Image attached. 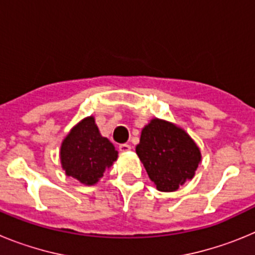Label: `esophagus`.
Returning a JSON list of instances; mask_svg holds the SVG:
<instances>
[{
	"label": "esophagus",
	"mask_w": 255,
	"mask_h": 255,
	"mask_svg": "<svg viewBox=\"0 0 255 255\" xmlns=\"http://www.w3.org/2000/svg\"><path fill=\"white\" fill-rule=\"evenodd\" d=\"M119 149H120L121 152H128V150L131 149V145H130V144H128V143L120 144V145H119Z\"/></svg>",
	"instance_id": "esophagus-1"
}]
</instances>
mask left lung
Instances as JSON below:
<instances>
[{
	"label": "left lung",
	"instance_id": "obj_1",
	"mask_svg": "<svg viewBox=\"0 0 255 255\" xmlns=\"http://www.w3.org/2000/svg\"><path fill=\"white\" fill-rule=\"evenodd\" d=\"M135 150L159 191H175L193 179L202 159L199 148L185 130L159 119L144 126Z\"/></svg>",
	"mask_w": 255,
	"mask_h": 255
}]
</instances>
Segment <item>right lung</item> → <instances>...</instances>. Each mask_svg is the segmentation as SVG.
<instances>
[{
	"label": "right lung",
	"instance_id": "1",
	"mask_svg": "<svg viewBox=\"0 0 255 255\" xmlns=\"http://www.w3.org/2000/svg\"><path fill=\"white\" fill-rule=\"evenodd\" d=\"M61 164L67 176L94 185L117 159L114 144L102 136L93 116L71 129L61 144Z\"/></svg>",
	"mask_w": 255,
	"mask_h": 255
}]
</instances>
